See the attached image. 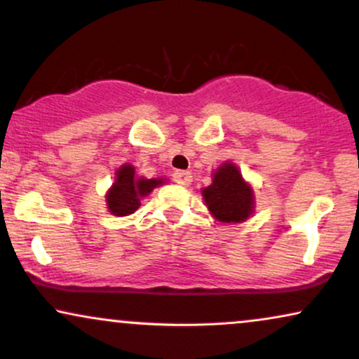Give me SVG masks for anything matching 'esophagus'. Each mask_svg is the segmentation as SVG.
<instances>
[{
	"mask_svg": "<svg viewBox=\"0 0 359 359\" xmlns=\"http://www.w3.org/2000/svg\"><path fill=\"white\" fill-rule=\"evenodd\" d=\"M174 180L180 185H189L192 184V174L187 170H177L174 172Z\"/></svg>",
	"mask_w": 359,
	"mask_h": 359,
	"instance_id": "1",
	"label": "esophagus"
}]
</instances>
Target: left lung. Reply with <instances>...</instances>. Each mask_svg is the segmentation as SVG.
I'll return each mask as SVG.
<instances>
[{
  "label": "left lung",
  "mask_w": 359,
  "mask_h": 359,
  "mask_svg": "<svg viewBox=\"0 0 359 359\" xmlns=\"http://www.w3.org/2000/svg\"><path fill=\"white\" fill-rule=\"evenodd\" d=\"M203 202L219 222L242 224L255 212V194L233 162H224L212 174V184L202 190Z\"/></svg>",
  "instance_id": "obj_1"
}]
</instances>
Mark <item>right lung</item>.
I'll use <instances>...</instances> for the list:
<instances>
[{
	"instance_id": "right-lung-1",
	"label": "right lung",
	"mask_w": 359,
	"mask_h": 359,
	"mask_svg": "<svg viewBox=\"0 0 359 359\" xmlns=\"http://www.w3.org/2000/svg\"><path fill=\"white\" fill-rule=\"evenodd\" d=\"M165 179H146L135 174L134 165L122 164L116 170L114 184L106 194L107 210L116 217H126L140 207V201L154 189L165 184Z\"/></svg>"
}]
</instances>
